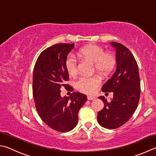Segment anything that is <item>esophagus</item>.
Listing matches in <instances>:
<instances>
[{"instance_id": "obj_1", "label": "esophagus", "mask_w": 156, "mask_h": 156, "mask_svg": "<svg viewBox=\"0 0 156 156\" xmlns=\"http://www.w3.org/2000/svg\"><path fill=\"white\" fill-rule=\"evenodd\" d=\"M87 99H88V100H94L96 99V97L94 96H88L87 97Z\"/></svg>"}]
</instances>
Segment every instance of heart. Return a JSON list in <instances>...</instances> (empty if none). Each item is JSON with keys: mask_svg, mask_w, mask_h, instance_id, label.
I'll return each instance as SVG.
<instances>
[{"mask_svg": "<svg viewBox=\"0 0 156 156\" xmlns=\"http://www.w3.org/2000/svg\"><path fill=\"white\" fill-rule=\"evenodd\" d=\"M79 55L83 58L94 62V70L102 75H108L114 70L116 64V57L112 52H105L101 46L89 44L81 48ZM79 61L76 57L70 54L66 59L65 65L69 75L74 76L78 73ZM101 84L97 76H82L75 81L76 88L83 93L94 92Z\"/></svg>", "mask_w": 156, "mask_h": 156, "instance_id": "obj_1", "label": "heart"}]
</instances>
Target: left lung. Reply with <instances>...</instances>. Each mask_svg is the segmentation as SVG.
Segmentation results:
<instances>
[{
	"label": "left lung",
	"mask_w": 156,
	"mask_h": 156,
	"mask_svg": "<svg viewBox=\"0 0 156 156\" xmlns=\"http://www.w3.org/2000/svg\"><path fill=\"white\" fill-rule=\"evenodd\" d=\"M116 49L117 67L102 87V91L113 92V99L108 102L99 97L104 103L97 114L101 126L116 129L129 121L138 107L140 95V81L137 62L133 54L121 44L110 43Z\"/></svg>",
	"instance_id": "obj_1"
}]
</instances>
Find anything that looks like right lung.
Returning <instances> with one entry per match:
<instances>
[{"label": "right lung", "mask_w": 156, "mask_h": 156, "mask_svg": "<svg viewBox=\"0 0 156 156\" xmlns=\"http://www.w3.org/2000/svg\"><path fill=\"white\" fill-rule=\"evenodd\" d=\"M75 44H57L45 49L35 62L33 75V95L41 119L59 132L72 130L78 122V113L87 101L86 95L73 92L61 97L62 87L70 90L66 82L69 76L65 62Z\"/></svg>", "instance_id": "right-lung-1"}]
</instances>
